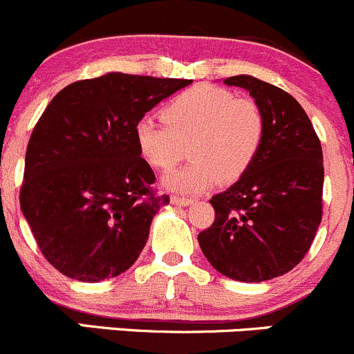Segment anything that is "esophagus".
<instances>
[{"label":"esophagus","mask_w":354,"mask_h":354,"mask_svg":"<svg viewBox=\"0 0 354 354\" xmlns=\"http://www.w3.org/2000/svg\"><path fill=\"white\" fill-rule=\"evenodd\" d=\"M170 199H172L174 205H177V206H187V205H191L192 201H194L192 198H185V196H172Z\"/></svg>","instance_id":"34e87169"}]
</instances>
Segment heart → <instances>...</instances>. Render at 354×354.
I'll return each instance as SVG.
<instances>
[{
	"mask_svg": "<svg viewBox=\"0 0 354 354\" xmlns=\"http://www.w3.org/2000/svg\"><path fill=\"white\" fill-rule=\"evenodd\" d=\"M163 124L142 118L134 129L139 155L158 170H170L185 156L194 162L165 177L176 191L198 192L218 182L239 180L257 160L265 138V117L253 100L229 89L196 86L162 110Z\"/></svg>",
	"mask_w": 354,
	"mask_h": 354,
	"instance_id": "b5f03b06",
	"label": "heart"
}]
</instances>
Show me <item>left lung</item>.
Wrapping results in <instances>:
<instances>
[{"label": "left lung", "mask_w": 354, "mask_h": 354, "mask_svg": "<svg viewBox=\"0 0 354 354\" xmlns=\"http://www.w3.org/2000/svg\"><path fill=\"white\" fill-rule=\"evenodd\" d=\"M223 84L250 91L265 117V138L251 169L209 199L215 220L198 243L225 277L270 281L303 260L322 222L320 139L306 111L281 87L251 75Z\"/></svg>", "instance_id": "8db88e82"}]
</instances>
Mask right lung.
Returning <instances> with one entry per match:
<instances>
[{
    "label": "right lung",
    "mask_w": 354,
    "mask_h": 354,
    "mask_svg": "<svg viewBox=\"0 0 354 354\" xmlns=\"http://www.w3.org/2000/svg\"><path fill=\"white\" fill-rule=\"evenodd\" d=\"M187 79L111 72L63 87L37 120L26 153L20 208L43 257L82 282L132 267L169 196L139 155L134 129Z\"/></svg>",
    "instance_id": "right-lung-1"
}]
</instances>
